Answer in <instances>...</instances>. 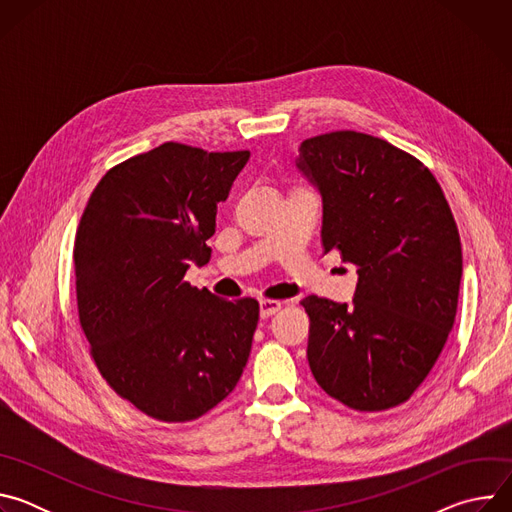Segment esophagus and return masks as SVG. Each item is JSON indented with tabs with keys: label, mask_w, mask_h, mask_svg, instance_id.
<instances>
[{
	"label": "esophagus",
	"mask_w": 512,
	"mask_h": 512,
	"mask_svg": "<svg viewBox=\"0 0 512 512\" xmlns=\"http://www.w3.org/2000/svg\"><path fill=\"white\" fill-rule=\"evenodd\" d=\"M283 302H277V300H261L259 302V314L261 318H269L273 314H277L281 310Z\"/></svg>",
	"instance_id": "34e87169"
}]
</instances>
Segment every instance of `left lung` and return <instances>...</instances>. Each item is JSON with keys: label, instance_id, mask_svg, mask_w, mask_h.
Here are the masks:
<instances>
[{"label": "left lung", "instance_id": "8db88e82", "mask_svg": "<svg viewBox=\"0 0 512 512\" xmlns=\"http://www.w3.org/2000/svg\"><path fill=\"white\" fill-rule=\"evenodd\" d=\"M296 168L320 192L322 245L352 263V304L308 296V362L356 411L407 401L454 328L462 245L433 174L389 141L334 131L300 145Z\"/></svg>", "mask_w": 512, "mask_h": 512}]
</instances>
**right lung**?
<instances>
[{"label":"right lung","instance_id":"add662e5","mask_svg":"<svg viewBox=\"0 0 512 512\" xmlns=\"http://www.w3.org/2000/svg\"><path fill=\"white\" fill-rule=\"evenodd\" d=\"M249 152L162 143L111 168L75 239L77 304L111 389L160 421H192L221 403L247 364L259 304L184 281L204 263L216 204Z\"/></svg>","mask_w":512,"mask_h":512}]
</instances>
